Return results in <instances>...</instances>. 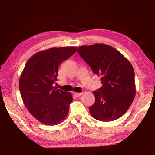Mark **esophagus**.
Masks as SVG:
<instances>
[{
  "label": "esophagus",
  "instance_id": "obj_1",
  "mask_svg": "<svg viewBox=\"0 0 155 155\" xmlns=\"http://www.w3.org/2000/svg\"><path fill=\"white\" fill-rule=\"evenodd\" d=\"M81 94H82V93H77V92H75L74 93V96L76 97H77V98H78V97H80L81 96Z\"/></svg>",
  "mask_w": 155,
  "mask_h": 155
}]
</instances>
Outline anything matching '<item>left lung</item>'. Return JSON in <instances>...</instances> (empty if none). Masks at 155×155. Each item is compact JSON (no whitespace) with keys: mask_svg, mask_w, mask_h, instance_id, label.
<instances>
[{"mask_svg":"<svg viewBox=\"0 0 155 155\" xmlns=\"http://www.w3.org/2000/svg\"><path fill=\"white\" fill-rule=\"evenodd\" d=\"M77 52L101 77L103 86L94 91L95 103L90 107L91 116L102 122H111L122 116L135 96V72L127 59L104 44L82 46Z\"/></svg>","mask_w":155,"mask_h":155,"instance_id":"left-lung-1","label":"left lung"}]
</instances>
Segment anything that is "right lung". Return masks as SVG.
Instances as JSON below:
<instances>
[{
	"label": "right lung",
	"mask_w": 155,
	"mask_h": 155,
	"mask_svg": "<svg viewBox=\"0 0 155 155\" xmlns=\"http://www.w3.org/2000/svg\"><path fill=\"white\" fill-rule=\"evenodd\" d=\"M77 51V47L51 48L34 54L21 74L20 92L31 114L42 124H58L67 117L72 102L70 92L53 87L58 67Z\"/></svg>",
	"instance_id": "obj_1"
}]
</instances>
